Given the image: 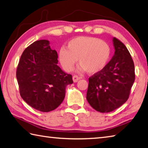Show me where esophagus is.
Wrapping results in <instances>:
<instances>
[{"label": "esophagus", "instance_id": "esophagus-1", "mask_svg": "<svg viewBox=\"0 0 148 148\" xmlns=\"http://www.w3.org/2000/svg\"><path fill=\"white\" fill-rule=\"evenodd\" d=\"M72 79H73V82L74 83H76V82L78 81V80L80 79V77H78L77 76H76V75H74V76L72 77Z\"/></svg>", "mask_w": 148, "mask_h": 148}]
</instances>
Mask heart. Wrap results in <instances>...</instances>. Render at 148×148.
Wrapping results in <instances>:
<instances>
[{
    "label": "heart",
    "instance_id": "heart-1",
    "mask_svg": "<svg viewBox=\"0 0 148 148\" xmlns=\"http://www.w3.org/2000/svg\"><path fill=\"white\" fill-rule=\"evenodd\" d=\"M111 48L106 42L92 37H77L69 41L66 48L59 52V60L63 69L71 72L77 59L79 71L95 74L103 70L109 60Z\"/></svg>",
    "mask_w": 148,
    "mask_h": 148
}]
</instances>
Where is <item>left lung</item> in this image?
Returning <instances> with one entry per match:
<instances>
[{
  "mask_svg": "<svg viewBox=\"0 0 148 148\" xmlns=\"http://www.w3.org/2000/svg\"><path fill=\"white\" fill-rule=\"evenodd\" d=\"M114 53L103 70L88 78L87 100L100 112L116 109L129 98L135 82V66L127 48L114 37Z\"/></svg>",
  "mask_w": 148,
  "mask_h": 148,
  "instance_id": "left-lung-1",
  "label": "left lung"
}]
</instances>
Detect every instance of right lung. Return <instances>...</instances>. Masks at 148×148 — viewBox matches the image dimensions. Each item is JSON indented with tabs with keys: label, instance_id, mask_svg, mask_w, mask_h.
<instances>
[{
	"label": "right lung",
	"instance_id": "1",
	"mask_svg": "<svg viewBox=\"0 0 148 148\" xmlns=\"http://www.w3.org/2000/svg\"><path fill=\"white\" fill-rule=\"evenodd\" d=\"M48 40L35 41L24 50L16 77L20 95L29 106L41 112L53 111L62 103L72 75L58 65V56Z\"/></svg>",
	"mask_w": 148,
	"mask_h": 148
}]
</instances>
